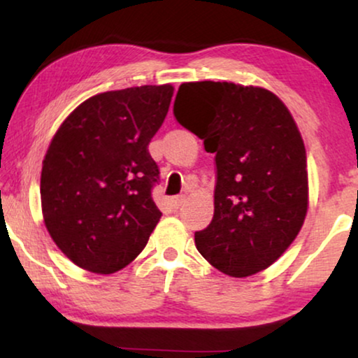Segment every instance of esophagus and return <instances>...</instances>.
Instances as JSON below:
<instances>
[{"label": "esophagus", "instance_id": "esophagus-1", "mask_svg": "<svg viewBox=\"0 0 358 358\" xmlns=\"http://www.w3.org/2000/svg\"><path fill=\"white\" fill-rule=\"evenodd\" d=\"M184 202H185V195H176V197L171 199V205H173L174 208H179Z\"/></svg>", "mask_w": 358, "mask_h": 358}]
</instances>
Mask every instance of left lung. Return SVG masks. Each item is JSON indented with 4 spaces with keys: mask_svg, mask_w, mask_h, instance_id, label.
<instances>
[{
    "mask_svg": "<svg viewBox=\"0 0 358 358\" xmlns=\"http://www.w3.org/2000/svg\"><path fill=\"white\" fill-rule=\"evenodd\" d=\"M174 117L215 153V213L195 231L199 252L220 272L249 277L293 243L308 210L306 151L285 104L234 83H184Z\"/></svg>",
    "mask_w": 358,
    "mask_h": 358,
    "instance_id": "left-lung-1",
    "label": "left lung"
}]
</instances>
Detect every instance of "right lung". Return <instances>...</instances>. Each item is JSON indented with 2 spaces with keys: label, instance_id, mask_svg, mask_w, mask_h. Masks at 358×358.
<instances>
[{
  "label": "right lung",
  "instance_id": "1",
  "mask_svg": "<svg viewBox=\"0 0 358 358\" xmlns=\"http://www.w3.org/2000/svg\"><path fill=\"white\" fill-rule=\"evenodd\" d=\"M174 87L140 86L92 96L48 146L41 199L45 227L81 268L114 273L134 261L161 218L151 192L159 169L148 143Z\"/></svg>",
  "mask_w": 358,
  "mask_h": 358
}]
</instances>
